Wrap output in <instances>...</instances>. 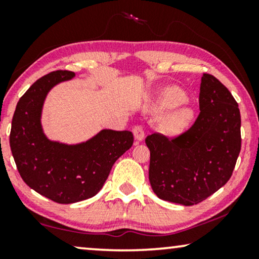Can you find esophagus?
Returning a JSON list of instances; mask_svg holds the SVG:
<instances>
[{
    "label": "esophagus",
    "mask_w": 259,
    "mask_h": 259,
    "mask_svg": "<svg viewBox=\"0 0 259 259\" xmlns=\"http://www.w3.org/2000/svg\"><path fill=\"white\" fill-rule=\"evenodd\" d=\"M133 134H134V138L138 141H141L145 138V128L143 125H136L133 127Z\"/></svg>",
    "instance_id": "obj_1"
}]
</instances>
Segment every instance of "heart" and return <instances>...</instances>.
Segmentation results:
<instances>
[{
	"label": "heart",
	"mask_w": 259,
	"mask_h": 259,
	"mask_svg": "<svg viewBox=\"0 0 259 259\" xmlns=\"http://www.w3.org/2000/svg\"><path fill=\"white\" fill-rule=\"evenodd\" d=\"M187 100L186 94L177 87H169L162 92L158 100V108L168 109L175 108L185 104ZM192 118V112L190 109H182L169 116L164 123L165 130L167 132H177L185 127Z\"/></svg>",
	"instance_id": "heart-1"
}]
</instances>
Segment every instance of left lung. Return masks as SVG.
<instances>
[{
	"label": "left lung",
	"instance_id": "1",
	"mask_svg": "<svg viewBox=\"0 0 259 259\" xmlns=\"http://www.w3.org/2000/svg\"><path fill=\"white\" fill-rule=\"evenodd\" d=\"M199 109L185 132L175 137L155 132L145 139L153 192L185 206L201 203L229 182L242 146L238 104L207 73L201 76Z\"/></svg>",
	"mask_w": 259,
	"mask_h": 259
}]
</instances>
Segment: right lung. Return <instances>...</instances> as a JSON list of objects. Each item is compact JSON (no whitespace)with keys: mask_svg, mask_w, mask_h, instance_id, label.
<instances>
[{"mask_svg":"<svg viewBox=\"0 0 259 259\" xmlns=\"http://www.w3.org/2000/svg\"><path fill=\"white\" fill-rule=\"evenodd\" d=\"M75 75L55 70L40 77L20 98L9 144L17 171L28 186L55 203L70 204L97 194L114 162L133 145L128 131L104 130L87 143L68 146L49 141L40 116L49 90Z\"/></svg>","mask_w":259,"mask_h":259,"instance_id":"add662e5","label":"right lung"}]
</instances>
